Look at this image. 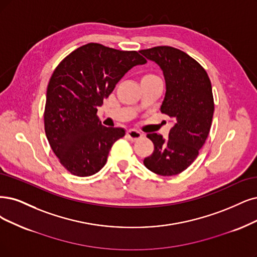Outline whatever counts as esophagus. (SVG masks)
<instances>
[{"label": "esophagus", "mask_w": 257, "mask_h": 257, "mask_svg": "<svg viewBox=\"0 0 257 257\" xmlns=\"http://www.w3.org/2000/svg\"><path fill=\"white\" fill-rule=\"evenodd\" d=\"M127 136L128 138L131 140V141H137L139 139H141L142 137H143V134H141L140 131L138 130H135V129H131L127 132Z\"/></svg>", "instance_id": "obj_1"}]
</instances>
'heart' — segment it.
<instances>
[{"instance_id": "obj_1", "label": "heart", "mask_w": 257, "mask_h": 257, "mask_svg": "<svg viewBox=\"0 0 257 257\" xmlns=\"http://www.w3.org/2000/svg\"><path fill=\"white\" fill-rule=\"evenodd\" d=\"M151 78H157L155 75H153V74H146V75H144L143 76V78H142V80L143 79H151Z\"/></svg>"}]
</instances>
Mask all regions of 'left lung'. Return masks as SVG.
<instances>
[{"label":"left lung","instance_id":"1","mask_svg":"<svg viewBox=\"0 0 257 257\" xmlns=\"http://www.w3.org/2000/svg\"><path fill=\"white\" fill-rule=\"evenodd\" d=\"M140 53L163 72L166 92L161 112L174 122L168 138L148 134L154 153L144 165L161 176L182 173L199 155L210 134L214 98L207 73L191 56L172 46H157Z\"/></svg>","mask_w":257,"mask_h":257}]
</instances>
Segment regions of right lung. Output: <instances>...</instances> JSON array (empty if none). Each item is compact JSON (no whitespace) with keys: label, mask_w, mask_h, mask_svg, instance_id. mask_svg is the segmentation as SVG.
I'll return each instance as SVG.
<instances>
[{"label":"right lung","mask_w":257,"mask_h":257,"mask_svg":"<svg viewBox=\"0 0 257 257\" xmlns=\"http://www.w3.org/2000/svg\"><path fill=\"white\" fill-rule=\"evenodd\" d=\"M144 63L139 52L88 43L55 69L46 91L44 129L54 154L72 175L98 173L112 145L125 136L122 128L102 126L97 108L123 75Z\"/></svg>","instance_id":"1"}]
</instances>
